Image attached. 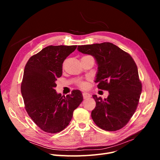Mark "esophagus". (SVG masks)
I'll return each mask as SVG.
<instances>
[{"mask_svg":"<svg viewBox=\"0 0 160 160\" xmlns=\"http://www.w3.org/2000/svg\"><path fill=\"white\" fill-rule=\"evenodd\" d=\"M82 95H83V98L84 99H86L88 98H89L91 97L90 94L88 93H86V92H84V93H82Z\"/></svg>","mask_w":160,"mask_h":160,"instance_id":"obj_1","label":"esophagus"}]
</instances>
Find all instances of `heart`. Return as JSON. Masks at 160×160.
<instances>
[{
    "label": "heart",
    "instance_id": "1",
    "mask_svg": "<svg viewBox=\"0 0 160 160\" xmlns=\"http://www.w3.org/2000/svg\"><path fill=\"white\" fill-rule=\"evenodd\" d=\"M79 86L81 88H86L88 86L87 83L86 82H81L79 83Z\"/></svg>",
    "mask_w": 160,
    "mask_h": 160
}]
</instances>
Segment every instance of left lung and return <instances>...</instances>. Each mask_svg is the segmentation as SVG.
Listing matches in <instances>:
<instances>
[{"label": "left lung", "instance_id": "left-lung-1", "mask_svg": "<svg viewBox=\"0 0 160 160\" xmlns=\"http://www.w3.org/2000/svg\"><path fill=\"white\" fill-rule=\"evenodd\" d=\"M79 52L93 56L98 65L95 82L109 92L107 98L93 95L94 122L106 131L118 130L135 113L142 91L137 65L132 56L109 42L78 46Z\"/></svg>", "mask_w": 160, "mask_h": 160}]
</instances>
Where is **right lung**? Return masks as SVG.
Segmentation results:
<instances>
[{
    "instance_id": "1",
    "label": "right lung",
    "mask_w": 160,
    "mask_h": 160,
    "mask_svg": "<svg viewBox=\"0 0 160 160\" xmlns=\"http://www.w3.org/2000/svg\"><path fill=\"white\" fill-rule=\"evenodd\" d=\"M77 45H50L32 56L24 67L21 90L25 109L42 130L55 133L64 130L83 100L80 90L66 97L57 93L56 81L62 64Z\"/></svg>"
}]
</instances>
